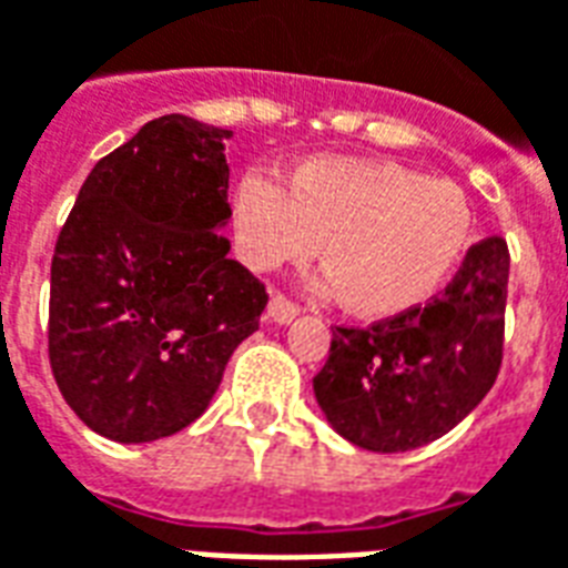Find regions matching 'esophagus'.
I'll return each mask as SVG.
<instances>
[{
	"mask_svg": "<svg viewBox=\"0 0 568 568\" xmlns=\"http://www.w3.org/2000/svg\"><path fill=\"white\" fill-rule=\"evenodd\" d=\"M301 316V306L292 304L285 295H273L271 304H267V318L276 322V325H288V322H295Z\"/></svg>",
	"mask_w": 568,
	"mask_h": 568,
	"instance_id": "obj_1",
	"label": "esophagus"
}]
</instances>
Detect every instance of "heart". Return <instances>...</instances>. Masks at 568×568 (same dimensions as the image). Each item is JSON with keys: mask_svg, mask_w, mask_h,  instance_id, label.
<instances>
[{"mask_svg": "<svg viewBox=\"0 0 568 568\" xmlns=\"http://www.w3.org/2000/svg\"><path fill=\"white\" fill-rule=\"evenodd\" d=\"M234 246L255 271L304 262L318 246L327 292L358 318L427 304L473 241L455 183L376 159H310L273 183L243 174L229 201Z\"/></svg>", "mask_w": 568, "mask_h": 568, "instance_id": "b5f03b06", "label": "heart"}]
</instances>
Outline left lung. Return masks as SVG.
I'll return each instance as SVG.
<instances>
[{
    "label": "left lung",
    "instance_id": "obj_1",
    "mask_svg": "<svg viewBox=\"0 0 568 568\" xmlns=\"http://www.w3.org/2000/svg\"><path fill=\"white\" fill-rule=\"evenodd\" d=\"M506 295L508 246L485 237L430 304L369 327H334L313 379L327 424L379 455L448 434L497 382Z\"/></svg>",
    "mask_w": 568,
    "mask_h": 568
}]
</instances>
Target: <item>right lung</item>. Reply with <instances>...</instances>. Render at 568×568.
I'll return each mask as SVG.
<instances>
[{"label":"right lung","instance_id":"1","mask_svg":"<svg viewBox=\"0 0 568 568\" xmlns=\"http://www.w3.org/2000/svg\"><path fill=\"white\" fill-rule=\"evenodd\" d=\"M229 129L168 113L95 162L50 264L48 352L74 415L113 443L195 422L264 285L229 258Z\"/></svg>","mask_w":568,"mask_h":568}]
</instances>
